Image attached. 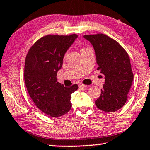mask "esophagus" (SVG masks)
Listing matches in <instances>:
<instances>
[{"instance_id": "34e87169", "label": "esophagus", "mask_w": 150, "mask_h": 150, "mask_svg": "<svg viewBox=\"0 0 150 150\" xmlns=\"http://www.w3.org/2000/svg\"><path fill=\"white\" fill-rule=\"evenodd\" d=\"M79 86V88H86L87 87V85H85V84H80Z\"/></svg>"}]
</instances>
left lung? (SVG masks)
<instances>
[{
  "label": "left lung",
  "instance_id": "obj_1",
  "mask_svg": "<svg viewBox=\"0 0 150 150\" xmlns=\"http://www.w3.org/2000/svg\"><path fill=\"white\" fill-rule=\"evenodd\" d=\"M95 52L97 70L105 76L101 94L95 101L97 108L114 112L125 105L133 83V73L129 56L114 39L103 34L84 35Z\"/></svg>",
  "mask_w": 150,
  "mask_h": 150
}]
</instances>
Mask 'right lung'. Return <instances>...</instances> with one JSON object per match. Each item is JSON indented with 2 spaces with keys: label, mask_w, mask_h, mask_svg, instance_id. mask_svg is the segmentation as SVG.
Wrapping results in <instances>:
<instances>
[{
  "label": "right lung",
  "mask_w": 150,
  "mask_h": 150,
  "mask_svg": "<svg viewBox=\"0 0 150 150\" xmlns=\"http://www.w3.org/2000/svg\"><path fill=\"white\" fill-rule=\"evenodd\" d=\"M77 37L75 34L45 36L30 47L25 57L24 80L28 92L36 107L53 118L70 111L71 95L78 89L77 84L67 87L57 81L65 53Z\"/></svg>",
  "instance_id": "obj_1"
}]
</instances>
